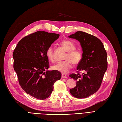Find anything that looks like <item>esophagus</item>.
I'll return each instance as SVG.
<instances>
[{
	"label": "esophagus",
	"mask_w": 122,
	"mask_h": 122,
	"mask_svg": "<svg viewBox=\"0 0 122 122\" xmlns=\"http://www.w3.org/2000/svg\"><path fill=\"white\" fill-rule=\"evenodd\" d=\"M62 78H67V76L66 75H64V74H62Z\"/></svg>",
	"instance_id": "34e87169"
}]
</instances>
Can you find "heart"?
Returning <instances> with one entry per match:
<instances>
[{
    "mask_svg": "<svg viewBox=\"0 0 122 122\" xmlns=\"http://www.w3.org/2000/svg\"><path fill=\"white\" fill-rule=\"evenodd\" d=\"M61 46L68 52L65 59L66 60L59 62L53 66V69L62 73L66 74L71 68L72 63L77 65L81 62L82 59L81 51L76 50V46L72 42L69 41H63L61 43ZM46 56L48 59L51 61L54 60V50L52 46H50L46 50Z\"/></svg>",
    "mask_w": 122,
    "mask_h": 122,
    "instance_id": "1",
    "label": "heart"
}]
</instances>
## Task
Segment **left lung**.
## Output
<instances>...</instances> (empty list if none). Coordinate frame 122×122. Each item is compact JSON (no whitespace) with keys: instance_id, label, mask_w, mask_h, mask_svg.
I'll use <instances>...</instances> for the list:
<instances>
[{"instance_id":"8db88e82","label":"left lung","mask_w":122,"mask_h":122,"mask_svg":"<svg viewBox=\"0 0 122 122\" xmlns=\"http://www.w3.org/2000/svg\"><path fill=\"white\" fill-rule=\"evenodd\" d=\"M80 42L82 59L77 70L83 71L71 74L69 76L76 81V86L69 92L74 97L82 99L89 97L99 89L104 73L107 69V54L101 41L94 35L77 31L68 36Z\"/></svg>"}]
</instances>
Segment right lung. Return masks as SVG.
<instances>
[{
  "label": "right lung",
  "mask_w": 122,
  "mask_h": 122,
  "mask_svg": "<svg viewBox=\"0 0 122 122\" xmlns=\"http://www.w3.org/2000/svg\"><path fill=\"white\" fill-rule=\"evenodd\" d=\"M59 34L38 31L23 38L13 54L14 69L24 91L36 99L44 100L52 93L54 84L61 73L48 70L46 51L59 37Z\"/></svg>",
  "instance_id": "1"
}]
</instances>
